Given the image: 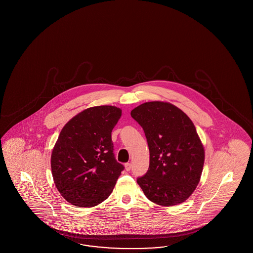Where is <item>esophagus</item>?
I'll use <instances>...</instances> for the list:
<instances>
[{
  "instance_id": "1",
  "label": "esophagus",
  "mask_w": 253,
  "mask_h": 253,
  "mask_svg": "<svg viewBox=\"0 0 253 253\" xmlns=\"http://www.w3.org/2000/svg\"><path fill=\"white\" fill-rule=\"evenodd\" d=\"M130 169H131L130 163H126V164H125V169H126L127 171H129V170H130Z\"/></svg>"
}]
</instances>
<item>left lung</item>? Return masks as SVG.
Instances as JSON below:
<instances>
[{
  "label": "left lung",
  "instance_id": "obj_1",
  "mask_svg": "<svg viewBox=\"0 0 253 253\" xmlns=\"http://www.w3.org/2000/svg\"><path fill=\"white\" fill-rule=\"evenodd\" d=\"M143 128L149 148V168L138 177L146 198L161 206L185 201L199 184L204 147L188 116L166 102H146L130 111Z\"/></svg>",
  "mask_w": 253,
  "mask_h": 253
}]
</instances>
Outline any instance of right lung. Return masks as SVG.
Returning <instances> with one entry per match:
<instances>
[{"label": "right lung", "mask_w": 253, "mask_h": 253, "mask_svg": "<svg viewBox=\"0 0 253 253\" xmlns=\"http://www.w3.org/2000/svg\"><path fill=\"white\" fill-rule=\"evenodd\" d=\"M122 116L112 106L90 107L67 123L51 157L54 182L77 207H93L109 197L124 169L113 153L111 131Z\"/></svg>", "instance_id": "1"}]
</instances>
